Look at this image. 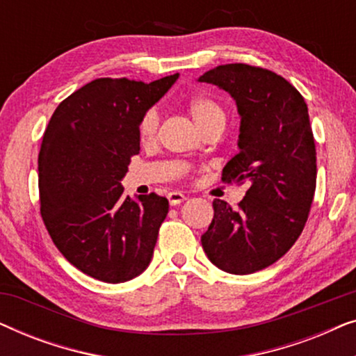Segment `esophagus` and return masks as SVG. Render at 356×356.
Returning a JSON list of instances; mask_svg holds the SVG:
<instances>
[{"instance_id":"esophagus-1","label":"esophagus","mask_w":356,"mask_h":356,"mask_svg":"<svg viewBox=\"0 0 356 356\" xmlns=\"http://www.w3.org/2000/svg\"><path fill=\"white\" fill-rule=\"evenodd\" d=\"M168 201H170V204H172V206H178V204H181L183 201H186V196H184L183 193H179V191H172V193H168Z\"/></svg>"}]
</instances>
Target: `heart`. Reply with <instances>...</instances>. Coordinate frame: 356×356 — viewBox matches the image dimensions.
<instances>
[{
  "mask_svg": "<svg viewBox=\"0 0 356 356\" xmlns=\"http://www.w3.org/2000/svg\"><path fill=\"white\" fill-rule=\"evenodd\" d=\"M188 113L191 116L194 124L197 126V129L206 131L211 128L223 129V126L227 123V113L223 110V106L218 104L216 99L207 95H197L193 97L188 102ZM159 113L155 108H150L143 115V118L139 121V139L143 144H152L155 138H157L159 131Z\"/></svg>",
  "mask_w": 356,
  "mask_h": 356,
  "instance_id": "1",
  "label": "heart"
}]
</instances>
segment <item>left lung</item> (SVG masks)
Segmentation results:
<instances>
[{"instance_id":"1","label":"left lung","mask_w":356,"mask_h":356,"mask_svg":"<svg viewBox=\"0 0 356 356\" xmlns=\"http://www.w3.org/2000/svg\"><path fill=\"white\" fill-rule=\"evenodd\" d=\"M199 81L236 102L240 152L225 165L222 181L250 186L238 209L213 199L201 243L218 269L252 274L279 261L308 220L318 173L308 106L289 81L264 67L222 65Z\"/></svg>"}]
</instances>
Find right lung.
<instances>
[{
  "label": "right lung",
  "instance_id": "1",
  "mask_svg": "<svg viewBox=\"0 0 356 356\" xmlns=\"http://www.w3.org/2000/svg\"><path fill=\"white\" fill-rule=\"evenodd\" d=\"M177 79L100 77L63 100L43 134V223L61 254L97 280H131L152 259L168 201L155 193L124 196L121 179L140 150V118Z\"/></svg>",
  "mask_w": 356,
  "mask_h": 356
}]
</instances>
